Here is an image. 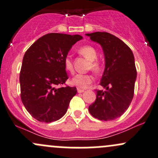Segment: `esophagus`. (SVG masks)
I'll return each instance as SVG.
<instances>
[{"instance_id": "34e87169", "label": "esophagus", "mask_w": 158, "mask_h": 158, "mask_svg": "<svg viewBox=\"0 0 158 158\" xmlns=\"http://www.w3.org/2000/svg\"><path fill=\"white\" fill-rule=\"evenodd\" d=\"M77 91H78V93H82V92H85V90H83V89H77Z\"/></svg>"}]
</instances>
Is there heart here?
<instances>
[{"instance_id": "obj_1", "label": "heart", "mask_w": 158, "mask_h": 158, "mask_svg": "<svg viewBox=\"0 0 158 158\" xmlns=\"http://www.w3.org/2000/svg\"><path fill=\"white\" fill-rule=\"evenodd\" d=\"M80 55L83 56L85 58L90 61L89 69L93 70L94 72H98L101 69V63L97 60L98 52L92 46H83L79 49ZM65 69L69 73L73 72V65L70 56H66L64 59ZM93 82V76L91 74H76L71 79V83L79 89H86Z\"/></svg>"}]
</instances>
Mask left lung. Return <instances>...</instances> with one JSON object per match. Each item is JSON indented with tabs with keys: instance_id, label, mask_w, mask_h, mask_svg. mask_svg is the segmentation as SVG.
I'll list each match as a JSON object with an SVG mask.
<instances>
[{
	"instance_id": "obj_1",
	"label": "left lung",
	"mask_w": 158,
	"mask_h": 158,
	"mask_svg": "<svg viewBox=\"0 0 158 158\" xmlns=\"http://www.w3.org/2000/svg\"><path fill=\"white\" fill-rule=\"evenodd\" d=\"M85 35L101 45L106 63L100 82L105 90H96V99L89 111L98 120H114L128 109L134 96L137 71L133 52L111 33L95 32Z\"/></svg>"
}]
</instances>
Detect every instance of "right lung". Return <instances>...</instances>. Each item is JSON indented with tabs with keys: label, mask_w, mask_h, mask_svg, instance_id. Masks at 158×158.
Masks as SVG:
<instances>
[{
	"label": "right lung",
	"mask_w": 158,
	"mask_h": 158,
	"mask_svg": "<svg viewBox=\"0 0 158 158\" xmlns=\"http://www.w3.org/2000/svg\"><path fill=\"white\" fill-rule=\"evenodd\" d=\"M80 35L51 33L39 38L26 51L20 73L23 106L41 122H55L67 111L76 87H57L68 79L64 59Z\"/></svg>",
	"instance_id": "right-lung-1"
}]
</instances>
